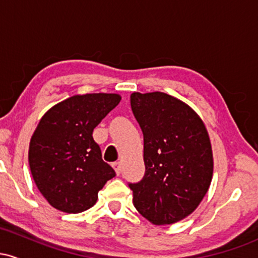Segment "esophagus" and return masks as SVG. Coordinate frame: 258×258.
<instances>
[{"mask_svg": "<svg viewBox=\"0 0 258 258\" xmlns=\"http://www.w3.org/2000/svg\"><path fill=\"white\" fill-rule=\"evenodd\" d=\"M112 167H114V170H115V172H116V174L121 173V164L119 161L114 162V164H112Z\"/></svg>", "mask_w": 258, "mask_h": 258, "instance_id": "esophagus-1", "label": "esophagus"}]
</instances>
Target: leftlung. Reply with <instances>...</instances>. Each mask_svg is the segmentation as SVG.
Here are the masks:
<instances>
[{"mask_svg":"<svg viewBox=\"0 0 258 258\" xmlns=\"http://www.w3.org/2000/svg\"><path fill=\"white\" fill-rule=\"evenodd\" d=\"M144 137L146 172L128 183L133 205L154 224H172L197 209L214 171L205 125L193 109L162 92L131 94Z\"/></svg>","mask_w":258,"mask_h":258,"instance_id":"8db88e82","label":"left lung"}]
</instances>
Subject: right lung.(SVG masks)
Returning <instances> with one entry per match:
<instances>
[{
    "mask_svg": "<svg viewBox=\"0 0 258 258\" xmlns=\"http://www.w3.org/2000/svg\"><path fill=\"white\" fill-rule=\"evenodd\" d=\"M120 100L114 93L74 96L41 119L30 141L29 166L38 190L57 210L86 211L116 174L103 161L92 133Z\"/></svg>",
    "mask_w": 258,
    "mask_h": 258,
    "instance_id": "right-lung-1",
    "label": "right lung"
}]
</instances>
